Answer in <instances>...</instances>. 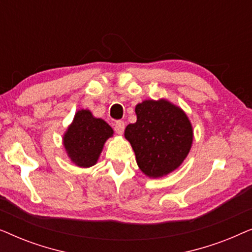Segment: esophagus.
I'll use <instances>...</instances> for the list:
<instances>
[{
  "instance_id": "34e87169",
  "label": "esophagus",
  "mask_w": 252,
  "mask_h": 252,
  "mask_svg": "<svg viewBox=\"0 0 252 252\" xmlns=\"http://www.w3.org/2000/svg\"><path fill=\"white\" fill-rule=\"evenodd\" d=\"M124 129H125V124H124V122H117L115 124V130L117 134H123Z\"/></svg>"
}]
</instances>
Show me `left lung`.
<instances>
[{
    "instance_id": "obj_1",
    "label": "left lung",
    "mask_w": 252,
    "mask_h": 252,
    "mask_svg": "<svg viewBox=\"0 0 252 252\" xmlns=\"http://www.w3.org/2000/svg\"><path fill=\"white\" fill-rule=\"evenodd\" d=\"M135 113L136 123L127 125L125 137L135 153L140 170L153 179L177 170L188 156L194 139L186 112L160 98L139 103Z\"/></svg>"
}]
</instances>
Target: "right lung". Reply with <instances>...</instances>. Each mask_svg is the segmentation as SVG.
Here are the masks:
<instances>
[{
  "label": "right lung",
  "instance_id": "obj_1",
  "mask_svg": "<svg viewBox=\"0 0 252 252\" xmlns=\"http://www.w3.org/2000/svg\"><path fill=\"white\" fill-rule=\"evenodd\" d=\"M112 135L113 129L108 123L81 109L64 133L63 146L72 163L87 168L97 163L104 143Z\"/></svg>",
  "mask_w": 252,
  "mask_h": 252
}]
</instances>
